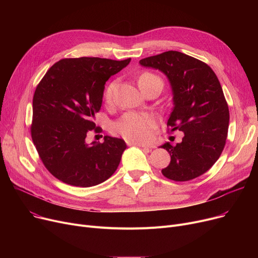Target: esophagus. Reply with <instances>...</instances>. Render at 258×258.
<instances>
[{
    "instance_id": "esophagus-1",
    "label": "esophagus",
    "mask_w": 258,
    "mask_h": 258,
    "mask_svg": "<svg viewBox=\"0 0 258 258\" xmlns=\"http://www.w3.org/2000/svg\"><path fill=\"white\" fill-rule=\"evenodd\" d=\"M128 145H136V146H140V147H143V148H147V150H152V147L147 146L143 143H138V142H127Z\"/></svg>"
}]
</instances>
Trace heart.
<instances>
[{"label": "heart", "mask_w": 258, "mask_h": 258, "mask_svg": "<svg viewBox=\"0 0 258 258\" xmlns=\"http://www.w3.org/2000/svg\"><path fill=\"white\" fill-rule=\"evenodd\" d=\"M154 81H160L163 84V81L158 75L151 72H144L139 77L138 84L141 87L142 85L154 83ZM115 87L116 81H113L106 87L104 91V98L106 101L112 100ZM156 126V120L151 115L131 112L126 113L115 122L113 128L116 133L120 134L122 137L131 142H148L153 137Z\"/></svg>", "instance_id": "1"}]
</instances>
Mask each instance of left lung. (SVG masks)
<instances>
[{
  "label": "left lung",
  "instance_id": "left-lung-1",
  "mask_svg": "<svg viewBox=\"0 0 258 258\" xmlns=\"http://www.w3.org/2000/svg\"><path fill=\"white\" fill-rule=\"evenodd\" d=\"M140 63L167 76L174 104L167 126L184 133L181 143L161 146L170 155L162 174L175 182L194 180L213 166L226 144L229 107L220 81L207 63L179 51H166Z\"/></svg>",
  "mask_w": 258,
  "mask_h": 258
}]
</instances>
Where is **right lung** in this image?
<instances>
[{"label": "right lung", "instance_id": "add662e5", "mask_svg": "<svg viewBox=\"0 0 258 258\" xmlns=\"http://www.w3.org/2000/svg\"><path fill=\"white\" fill-rule=\"evenodd\" d=\"M131 58H63L54 63L33 95L30 127L33 144L48 171L59 181L91 187L116 171L126 148L122 139L105 136L102 143L86 142L100 111L105 81Z\"/></svg>", "mask_w": 258, "mask_h": 258}]
</instances>
